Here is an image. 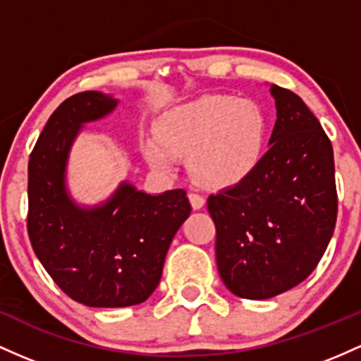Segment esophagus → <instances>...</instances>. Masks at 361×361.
Masks as SVG:
<instances>
[{
  "label": "esophagus",
  "mask_w": 361,
  "mask_h": 361,
  "mask_svg": "<svg viewBox=\"0 0 361 361\" xmlns=\"http://www.w3.org/2000/svg\"><path fill=\"white\" fill-rule=\"evenodd\" d=\"M189 201H191L194 209H201L204 206V197L197 192H189Z\"/></svg>",
  "instance_id": "1"
}]
</instances>
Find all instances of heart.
Wrapping results in <instances>:
<instances>
[{
	"instance_id": "heart-1",
	"label": "heart",
	"mask_w": 361,
	"mask_h": 361,
	"mask_svg": "<svg viewBox=\"0 0 361 361\" xmlns=\"http://www.w3.org/2000/svg\"><path fill=\"white\" fill-rule=\"evenodd\" d=\"M268 117L257 102L228 95H204L172 109L145 147L149 164L172 170L188 157L194 176L212 188L240 184L261 164Z\"/></svg>"
}]
</instances>
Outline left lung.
<instances>
[{
    "instance_id": "left-lung-1",
    "label": "left lung",
    "mask_w": 361,
    "mask_h": 361,
    "mask_svg": "<svg viewBox=\"0 0 361 361\" xmlns=\"http://www.w3.org/2000/svg\"><path fill=\"white\" fill-rule=\"evenodd\" d=\"M271 93L278 119L259 167L208 197L218 273L249 300L300 285L326 252L338 216L331 140L297 93L278 85Z\"/></svg>"
}]
</instances>
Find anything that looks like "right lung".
Returning a JSON list of instances; mask_svg holds the SVG:
<instances>
[{
  "instance_id": "add662e5",
  "label": "right lung",
  "mask_w": 361,
  "mask_h": 361,
  "mask_svg": "<svg viewBox=\"0 0 361 361\" xmlns=\"http://www.w3.org/2000/svg\"><path fill=\"white\" fill-rule=\"evenodd\" d=\"M116 104L100 92L71 95L51 114L28 160L32 249L68 297L102 309L147 300L159 286L173 235L191 213L184 189L149 196L123 184L93 209L68 197L64 167L76 133Z\"/></svg>"
}]
</instances>
